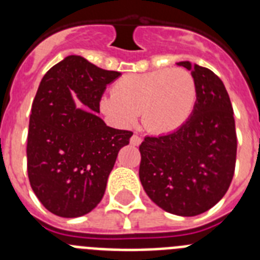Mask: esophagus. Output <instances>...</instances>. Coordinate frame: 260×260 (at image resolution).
<instances>
[{"mask_svg": "<svg viewBox=\"0 0 260 260\" xmlns=\"http://www.w3.org/2000/svg\"><path fill=\"white\" fill-rule=\"evenodd\" d=\"M130 143L133 144V146H139V144L142 143V138L138 137V135H133L132 139H130Z\"/></svg>", "mask_w": 260, "mask_h": 260, "instance_id": "1", "label": "esophagus"}]
</instances>
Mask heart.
Instances as JSON below:
<instances>
[{"label": "heart", "instance_id": "1", "mask_svg": "<svg viewBox=\"0 0 260 260\" xmlns=\"http://www.w3.org/2000/svg\"><path fill=\"white\" fill-rule=\"evenodd\" d=\"M195 103L194 77L176 68L123 75L114 83L112 95L103 96L100 108L121 127L132 126L141 113L147 132L169 134L185 125Z\"/></svg>", "mask_w": 260, "mask_h": 260}]
</instances>
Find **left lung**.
I'll return each mask as SVG.
<instances>
[{"mask_svg":"<svg viewBox=\"0 0 260 260\" xmlns=\"http://www.w3.org/2000/svg\"><path fill=\"white\" fill-rule=\"evenodd\" d=\"M191 71L197 103L178 130L146 137L139 178L151 201L169 213L197 216L228 191L236 167L237 137L224 83L210 69L177 62Z\"/></svg>","mask_w":260,"mask_h":260,"instance_id":"1","label":"left lung"}]
</instances>
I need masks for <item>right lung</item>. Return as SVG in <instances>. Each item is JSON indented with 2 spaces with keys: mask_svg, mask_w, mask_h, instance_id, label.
Returning a JSON list of instances; mask_svg holds the SVG:
<instances>
[{
  "mask_svg": "<svg viewBox=\"0 0 260 260\" xmlns=\"http://www.w3.org/2000/svg\"><path fill=\"white\" fill-rule=\"evenodd\" d=\"M118 77L73 54L41 79L29 117L27 169L32 190L54 215L91 212L104 197L119 150L130 142L132 132L109 127L98 116L105 88Z\"/></svg>",
  "mask_w": 260,
  "mask_h": 260,
  "instance_id": "right-lung-1",
  "label": "right lung"
}]
</instances>
